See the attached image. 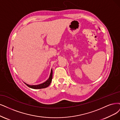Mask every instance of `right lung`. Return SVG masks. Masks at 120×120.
<instances>
[{
    "mask_svg": "<svg viewBox=\"0 0 120 120\" xmlns=\"http://www.w3.org/2000/svg\"><path fill=\"white\" fill-rule=\"evenodd\" d=\"M52 70L51 71V73L50 75V76L49 79H47V80L41 84H40V85H35V86H30L29 85H27V84L25 83L26 85L28 87L34 88V89H41V88H44L48 87L50 85V84L52 81Z\"/></svg>",
    "mask_w": 120,
    "mask_h": 120,
    "instance_id": "obj_1",
    "label": "right lung"
}]
</instances>
